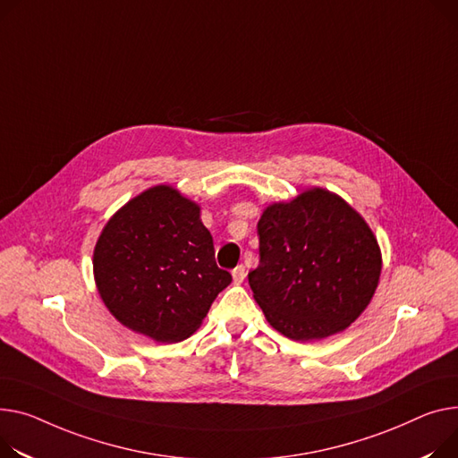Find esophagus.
Masks as SVG:
<instances>
[{
    "mask_svg": "<svg viewBox=\"0 0 458 458\" xmlns=\"http://www.w3.org/2000/svg\"><path fill=\"white\" fill-rule=\"evenodd\" d=\"M245 276H247V270H245V267H242V265H237V267L232 270V278H233L235 284H242V280H245Z\"/></svg>",
    "mask_w": 458,
    "mask_h": 458,
    "instance_id": "esophagus-1",
    "label": "esophagus"
}]
</instances>
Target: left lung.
Returning a JSON list of instances; mask_svg holds the SVG:
<instances>
[{"label": "left lung", "mask_w": 458, "mask_h": 458, "mask_svg": "<svg viewBox=\"0 0 458 458\" xmlns=\"http://www.w3.org/2000/svg\"><path fill=\"white\" fill-rule=\"evenodd\" d=\"M259 265L249 284L268 324L293 341L346 329L370 303L381 250L370 226L322 188L270 204L258 223Z\"/></svg>", "instance_id": "1"}]
</instances>
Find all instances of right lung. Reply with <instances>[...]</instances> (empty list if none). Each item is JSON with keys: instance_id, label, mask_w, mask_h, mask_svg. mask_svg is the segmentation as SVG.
Returning <instances> with one entry per match:
<instances>
[{"instance_id": "right-lung-1", "label": "right lung", "mask_w": 458, "mask_h": 458, "mask_svg": "<svg viewBox=\"0 0 458 458\" xmlns=\"http://www.w3.org/2000/svg\"><path fill=\"white\" fill-rule=\"evenodd\" d=\"M94 276L108 311L158 343L188 339L232 282L216 263L200 208L171 186L114 213L98 239Z\"/></svg>"}]
</instances>
